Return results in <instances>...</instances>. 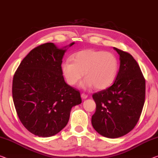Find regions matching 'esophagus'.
<instances>
[{
    "instance_id": "esophagus-1",
    "label": "esophagus",
    "mask_w": 158,
    "mask_h": 158,
    "mask_svg": "<svg viewBox=\"0 0 158 158\" xmlns=\"http://www.w3.org/2000/svg\"><path fill=\"white\" fill-rule=\"evenodd\" d=\"M81 98L82 99H87V98H88V96H87V94H86L82 93V94H81Z\"/></svg>"
}]
</instances>
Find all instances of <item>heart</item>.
I'll use <instances>...</instances> for the list:
<instances>
[{
    "label": "heart",
    "instance_id": "obj_1",
    "mask_svg": "<svg viewBox=\"0 0 158 158\" xmlns=\"http://www.w3.org/2000/svg\"><path fill=\"white\" fill-rule=\"evenodd\" d=\"M71 60L61 65L62 73L68 83L75 85L83 74L86 77L82 82L84 87H94L103 89L110 87L116 77L118 61L116 56L102 50L86 49L75 54Z\"/></svg>",
    "mask_w": 158,
    "mask_h": 158
}]
</instances>
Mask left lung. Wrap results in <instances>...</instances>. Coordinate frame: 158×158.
Returning a JSON list of instances; mask_svg holds the SVG:
<instances>
[{
  "label": "left lung",
  "mask_w": 158,
  "mask_h": 158,
  "mask_svg": "<svg viewBox=\"0 0 158 158\" xmlns=\"http://www.w3.org/2000/svg\"><path fill=\"white\" fill-rule=\"evenodd\" d=\"M120 67L113 85L93 94L96 110L92 116L94 130L104 137L127 134L137 124L145 98V80L139 65L129 53L114 48Z\"/></svg>",
  "instance_id": "left-lung-1"
}]
</instances>
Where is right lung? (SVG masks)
Wrapping results in <instances>:
<instances>
[{
    "label": "right lung",
    "instance_id": "1",
    "mask_svg": "<svg viewBox=\"0 0 158 158\" xmlns=\"http://www.w3.org/2000/svg\"><path fill=\"white\" fill-rule=\"evenodd\" d=\"M65 51L53 43L38 46L14 74L12 93L16 112L24 127L39 137L60 132L67 125L71 108L82 102L80 91L64 81L61 64Z\"/></svg>",
    "mask_w": 158,
    "mask_h": 158
}]
</instances>
